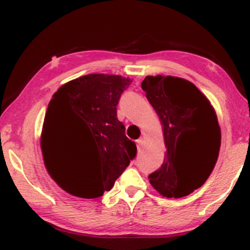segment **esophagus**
<instances>
[{
    "label": "esophagus",
    "mask_w": 250,
    "mask_h": 250,
    "mask_svg": "<svg viewBox=\"0 0 250 250\" xmlns=\"http://www.w3.org/2000/svg\"><path fill=\"white\" fill-rule=\"evenodd\" d=\"M142 143H143V140H142V139H139V140H137V141H136L137 149H139V150H140V149H141V147H142Z\"/></svg>",
    "instance_id": "34e87169"
}]
</instances>
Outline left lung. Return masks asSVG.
<instances>
[{"label":"left lung","instance_id":"8db88e82","mask_svg":"<svg viewBox=\"0 0 250 250\" xmlns=\"http://www.w3.org/2000/svg\"><path fill=\"white\" fill-rule=\"evenodd\" d=\"M141 87L159 115L167 151L149 182L162 196L179 199L207 181L216 165L221 129L209 100L175 76H147Z\"/></svg>","mask_w":250,"mask_h":250}]
</instances>
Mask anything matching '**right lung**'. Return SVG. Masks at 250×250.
<instances>
[{
    "label": "right lung",
    "instance_id": "add662e5",
    "mask_svg": "<svg viewBox=\"0 0 250 250\" xmlns=\"http://www.w3.org/2000/svg\"><path fill=\"white\" fill-rule=\"evenodd\" d=\"M131 82L120 75L89 74L67 82L51 97L41 134L43 161L51 179L70 195L102 196L136 156V145L125 136L116 114ZM77 139L87 147L80 162L69 151L70 141Z\"/></svg>",
    "mask_w": 250,
    "mask_h": 250
}]
</instances>
